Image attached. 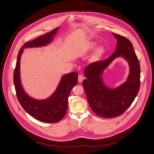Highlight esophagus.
<instances>
[{"label": "esophagus", "instance_id": "34e87169", "mask_svg": "<svg viewBox=\"0 0 154 154\" xmlns=\"http://www.w3.org/2000/svg\"><path fill=\"white\" fill-rule=\"evenodd\" d=\"M84 80V77H83V75L82 74H80V75H78V82H82V81Z\"/></svg>", "mask_w": 154, "mask_h": 154}]
</instances>
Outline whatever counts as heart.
Returning <instances> with one entry per match:
<instances>
[{
    "instance_id": "1",
    "label": "heart",
    "mask_w": 154,
    "mask_h": 154,
    "mask_svg": "<svg viewBox=\"0 0 154 154\" xmlns=\"http://www.w3.org/2000/svg\"><path fill=\"white\" fill-rule=\"evenodd\" d=\"M96 44L95 43H94V42H92V43L88 44V45H87V49H94L96 47ZM103 49H102V48L97 49V51H96L95 56H96V57H99V56H100L101 54V53H103Z\"/></svg>"
}]
</instances>
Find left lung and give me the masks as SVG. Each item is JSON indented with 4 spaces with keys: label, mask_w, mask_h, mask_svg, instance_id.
<instances>
[{
    "label": "left lung",
    "mask_w": 154,
    "mask_h": 154,
    "mask_svg": "<svg viewBox=\"0 0 154 154\" xmlns=\"http://www.w3.org/2000/svg\"><path fill=\"white\" fill-rule=\"evenodd\" d=\"M117 40L116 51L109 58L90 63L85 67L87 79L83 86L91 109L102 118H111L123 114L132 105L140 88V65L130 41L113 33ZM123 56L129 62L131 71L128 81L116 90H109L102 82L100 74L116 57Z\"/></svg>",
    "instance_id": "1"
}]
</instances>
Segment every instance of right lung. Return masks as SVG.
Instances as JSON below:
<instances>
[{
    "label": "right lung",
    "instance_id": "right-lung-1",
    "mask_svg": "<svg viewBox=\"0 0 154 154\" xmlns=\"http://www.w3.org/2000/svg\"><path fill=\"white\" fill-rule=\"evenodd\" d=\"M57 29L58 28H56L23 45L18 52L13 73L17 97L23 109L36 119L49 123H58L66 115L68 106V97L72 87L78 83V72H74L64 75L57 91L49 98L44 101H38L27 96L22 87L20 80V60L23 48L40 47L48 44L52 40Z\"/></svg>",
    "mask_w": 154,
    "mask_h": 154
}]
</instances>
